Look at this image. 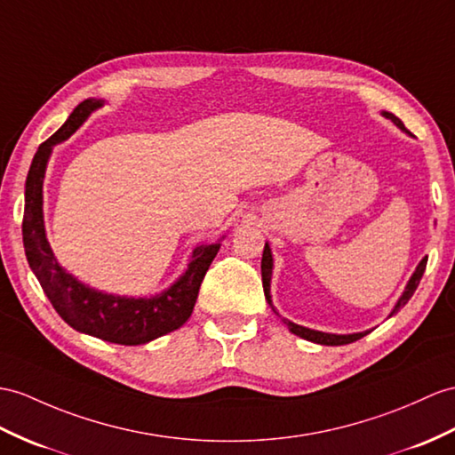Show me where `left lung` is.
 Instances as JSON below:
<instances>
[{"label": "left lung", "instance_id": "8db88e82", "mask_svg": "<svg viewBox=\"0 0 455 455\" xmlns=\"http://www.w3.org/2000/svg\"><path fill=\"white\" fill-rule=\"evenodd\" d=\"M382 116H384L386 119H390L395 127H400L403 132H407V135H411V132H409V131L405 129V125L402 124V119H400V117H395V116H394V114H390V112H382ZM272 268H274L272 251H270V245H268V243H264L262 262H260V270H262V287H264L266 301H268V305L272 307V311L275 313V308H274V305H272V295H270ZM425 268H427V257L417 264V268H415L413 275H411V278H409V282H407V285H405V290H403L402 297L397 299L395 307L392 308L390 316H392V315H395L397 311H400L402 307H405L409 299L413 297V293H415V290H417V285H419L420 278H423ZM275 315H278V313H275ZM283 324H285L287 328H290L291 334H295V336H299V338H303V339H307V341L320 343V346H346V343L357 341V339L364 338V336L371 334V331H372V330H364V331H355V334H330V331H320V330H313V328H305V326H301V324H295V323H291V320H283Z\"/></svg>", "mask_w": 455, "mask_h": 455}]
</instances>
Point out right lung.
I'll return each instance as SVG.
<instances>
[{"label":"right lung","instance_id":"obj_1","mask_svg":"<svg viewBox=\"0 0 455 455\" xmlns=\"http://www.w3.org/2000/svg\"><path fill=\"white\" fill-rule=\"evenodd\" d=\"M104 100L88 98L73 109L58 132L42 142L32 158L25 185L23 243L27 260L58 315L76 331L119 346H142L189 320L208 266L221 243L198 245L187 270L168 290L152 297H127L98 291L75 278L55 259L44 228V177L55 144L68 140ZM224 239V237H221Z\"/></svg>","mask_w":455,"mask_h":455}]
</instances>
